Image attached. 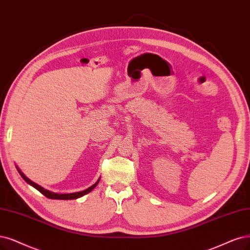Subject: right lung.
I'll return each instance as SVG.
<instances>
[{
	"label": "right lung",
	"instance_id": "add662e5",
	"mask_svg": "<svg viewBox=\"0 0 250 250\" xmlns=\"http://www.w3.org/2000/svg\"><path fill=\"white\" fill-rule=\"evenodd\" d=\"M17 170H18V172H20L21 176L27 183L31 184V186L34 187L36 189H38V190L42 193V195H44L46 198H48V199H58V200H74V199H78V198H80V197H82V196L86 195V193H88L89 191H91L92 189H94V188L97 187V184L99 183V181H100V179H99V180L94 184V186H91V187L88 188L87 189L82 190V191L73 192V193H57V192H51V191H49V190H47V189H44L43 188H41L40 186H38V184H37V183L33 182L32 180H30L29 178L25 177L24 174H23L20 169H17Z\"/></svg>",
	"mask_w": 250,
	"mask_h": 250
}]
</instances>
